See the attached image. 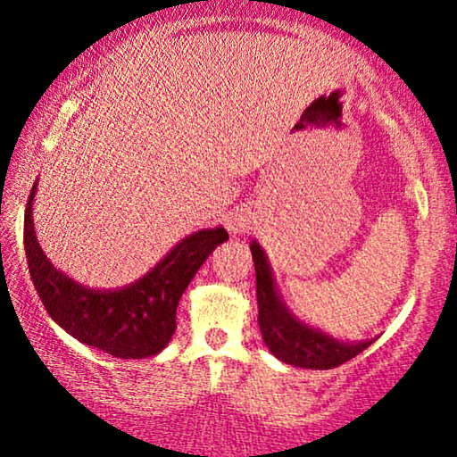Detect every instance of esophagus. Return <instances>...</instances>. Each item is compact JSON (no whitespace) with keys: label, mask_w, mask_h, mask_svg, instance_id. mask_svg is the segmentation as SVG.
<instances>
[{"label":"esophagus","mask_w":457,"mask_h":457,"mask_svg":"<svg viewBox=\"0 0 457 457\" xmlns=\"http://www.w3.org/2000/svg\"><path fill=\"white\" fill-rule=\"evenodd\" d=\"M245 227H247L245 218H241V216H235V218H230V220H228V230L233 235L243 233V230H245Z\"/></svg>","instance_id":"esophagus-1"}]
</instances>
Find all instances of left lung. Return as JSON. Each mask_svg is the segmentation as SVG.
<instances>
[{
  "label": "left lung",
  "mask_w": 457,
  "mask_h": 457,
  "mask_svg": "<svg viewBox=\"0 0 457 457\" xmlns=\"http://www.w3.org/2000/svg\"><path fill=\"white\" fill-rule=\"evenodd\" d=\"M255 266V295H258V324L266 347L285 364L310 370H328L355 358L372 341L343 343L322 330L312 328L291 314L278 295L268 255L258 241L249 243Z\"/></svg>",
  "instance_id": "left-lung-1"
}]
</instances>
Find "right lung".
Listing matches in <instances>:
<instances>
[{
    "label": "right lung",
    "instance_id": "add662e5",
    "mask_svg": "<svg viewBox=\"0 0 457 457\" xmlns=\"http://www.w3.org/2000/svg\"><path fill=\"white\" fill-rule=\"evenodd\" d=\"M30 189L24 210V249L29 272L47 314L68 335L114 358L139 360L160 353L177 328V308L205 258L228 239L222 227L197 230L177 243L139 280L120 289L79 285L43 253L35 237Z\"/></svg>",
    "mask_w": 457,
    "mask_h": 457
}]
</instances>
